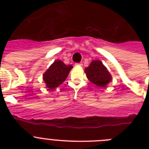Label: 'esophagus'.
<instances>
[{"mask_svg":"<svg viewBox=\"0 0 149 149\" xmlns=\"http://www.w3.org/2000/svg\"><path fill=\"white\" fill-rule=\"evenodd\" d=\"M75 65H79V66H82V65H83V63H75Z\"/></svg>","mask_w":149,"mask_h":149,"instance_id":"obj_1","label":"esophagus"}]
</instances>
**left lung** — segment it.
I'll return each instance as SVG.
<instances>
[{
  "instance_id": "obj_1",
  "label": "left lung",
  "mask_w": 149,
  "mask_h": 149,
  "mask_svg": "<svg viewBox=\"0 0 149 149\" xmlns=\"http://www.w3.org/2000/svg\"><path fill=\"white\" fill-rule=\"evenodd\" d=\"M84 72L89 81L99 87H106L112 80L111 74L100 60H93Z\"/></svg>"
}]
</instances>
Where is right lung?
<instances>
[{
	"label": "right lung",
	"mask_w": 149,
	"mask_h": 149,
	"mask_svg": "<svg viewBox=\"0 0 149 149\" xmlns=\"http://www.w3.org/2000/svg\"><path fill=\"white\" fill-rule=\"evenodd\" d=\"M72 65H65L61 60H55L43 74V80L48 89H54L65 81L68 77Z\"/></svg>",
	"instance_id": "1"
}]
</instances>
